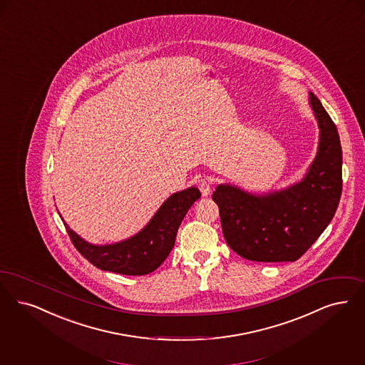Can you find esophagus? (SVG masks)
I'll list each match as a JSON object with an SVG mask.
<instances>
[{
  "mask_svg": "<svg viewBox=\"0 0 365 365\" xmlns=\"http://www.w3.org/2000/svg\"><path fill=\"white\" fill-rule=\"evenodd\" d=\"M197 185H198V189L201 190V192H202L204 195H209V194H210V190H212V185H210V182H209L207 179H205V178H201V179H198Z\"/></svg>",
  "mask_w": 365,
  "mask_h": 365,
  "instance_id": "obj_1",
  "label": "esophagus"
}]
</instances>
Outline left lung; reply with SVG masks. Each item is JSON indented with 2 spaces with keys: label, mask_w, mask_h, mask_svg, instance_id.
Instances as JSON below:
<instances>
[{
  "label": "left lung",
  "mask_w": 365,
  "mask_h": 365,
  "mask_svg": "<svg viewBox=\"0 0 365 365\" xmlns=\"http://www.w3.org/2000/svg\"><path fill=\"white\" fill-rule=\"evenodd\" d=\"M309 104L321 134L317 158L302 182L263 195L220 185L212 195L219 205L225 242L248 261H297L336 215L342 192L339 135L314 93Z\"/></svg>",
  "instance_id": "8db88e82"
}]
</instances>
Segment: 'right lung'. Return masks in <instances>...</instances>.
Returning a JSON list of instances; mask_svg holds the SVG:
<instances>
[{"label":"right lung","mask_w":365,"mask_h":365,"mask_svg":"<svg viewBox=\"0 0 365 365\" xmlns=\"http://www.w3.org/2000/svg\"><path fill=\"white\" fill-rule=\"evenodd\" d=\"M200 197L201 192L197 187L173 194L143 231L114 245L95 246L87 243L66 222L63 224L74 247L93 266L125 276H144L165 261L175 245L176 232L182 220Z\"/></svg>","instance_id":"add662e5"}]
</instances>
